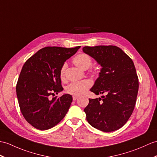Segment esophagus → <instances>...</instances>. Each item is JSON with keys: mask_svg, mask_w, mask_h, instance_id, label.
Instances as JSON below:
<instances>
[{"mask_svg": "<svg viewBox=\"0 0 157 157\" xmlns=\"http://www.w3.org/2000/svg\"><path fill=\"white\" fill-rule=\"evenodd\" d=\"M78 96H73V100H76L78 99Z\"/></svg>", "mask_w": 157, "mask_h": 157, "instance_id": "34e87169", "label": "esophagus"}]
</instances>
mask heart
<instances>
[{
    "instance_id": "obj_1",
    "label": "heart",
    "mask_w": 157,
    "mask_h": 157,
    "mask_svg": "<svg viewBox=\"0 0 157 157\" xmlns=\"http://www.w3.org/2000/svg\"><path fill=\"white\" fill-rule=\"evenodd\" d=\"M74 63L82 70L88 69L92 63V59L90 56L86 53H80L76 56L74 59ZM67 65L64 63L60 69L59 75L61 79H65V70H66ZM92 86V83L88 80H82V81H74L71 82L66 87V92L74 96H79L84 94L87 89L90 88Z\"/></svg>"
}]
</instances>
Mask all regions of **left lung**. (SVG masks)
Instances as JSON below:
<instances>
[{"label":"left lung","instance_id":"left-lung-1","mask_svg":"<svg viewBox=\"0 0 157 157\" xmlns=\"http://www.w3.org/2000/svg\"><path fill=\"white\" fill-rule=\"evenodd\" d=\"M83 52L101 67L91 92L101 98L89 99L84 109L91 126L103 132L121 128L132 114L138 91V78L131 58L114 45L85 46Z\"/></svg>","mask_w":157,"mask_h":157}]
</instances>
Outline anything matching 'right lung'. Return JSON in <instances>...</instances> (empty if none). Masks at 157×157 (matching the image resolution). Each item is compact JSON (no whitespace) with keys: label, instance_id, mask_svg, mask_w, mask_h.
I'll use <instances>...</instances> for the list:
<instances>
[{"label":"right lung","instance_id":"obj_1","mask_svg":"<svg viewBox=\"0 0 157 157\" xmlns=\"http://www.w3.org/2000/svg\"><path fill=\"white\" fill-rule=\"evenodd\" d=\"M74 48L46 47L27 60L16 86L19 107L25 119L34 128L45 130L57 125L70 107L72 96H50L63 91L60 69L64 62L78 52Z\"/></svg>","mask_w":157,"mask_h":157}]
</instances>
